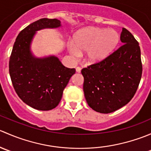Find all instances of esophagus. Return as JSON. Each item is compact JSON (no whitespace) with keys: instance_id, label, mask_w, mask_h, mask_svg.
<instances>
[{"instance_id":"esophagus-1","label":"esophagus","mask_w":151,"mask_h":151,"mask_svg":"<svg viewBox=\"0 0 151 151\" xmlns=\"http://www.w3.org/2000/svg\"><path fill=\"white\" fill-rule=\"evenodd\" d=\"M76 71H77V72H78V73H80V71H81V68H80V67H77V68H76Z\"/></svg>"}]
</instances>
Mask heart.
Returning a JSON list of instances; mask_svg holds the SVG:
<instances>
[{
  "mask_svg": "<svg viewBox=\"0 0 151 151\" xmlns=\"http://www.w3.org/2000/svg\"><path fill=\"white\" fill-rule=\"evenodd\" d=\"M119 34L114 29L88 28L79 32L74 43L69 44V50L76 57L82 52H87L89 63H96L106 59L119 42Z\"/></svg>",
  "mask_w": 151,
  "mask_h": 151,
  "instance_id": "b5f03b06",
  "label": "heart"
}]
</instances>
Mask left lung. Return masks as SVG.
Masks as SVG:
<instances>
[{"instance_id":"8db88e82","label":"left lung","mask_w":151,"mask_h":151,"mask_svg":"<svg viewBox=\"0 0 151 151\" xmlns=\"http://www.w3.org/2000/svg\"><path fill=\"white\" fill-rule=\"evenodd\" d=\"M121 40L123 45L106 59L81 71L87 103L100 113H110L127 104L141 80L142 65L139 43L124 28Z\"/></svg>"}]
</instances>
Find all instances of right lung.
Masks as SVG:
<instances>
[{"mask_svg": "<svg viewBox=\"0 0 151 151\" xmlns=\"http://www.w3.org/2000/svg\"><path fill=\"white\" fill-rule=\"evenodd\" d=\"M60 21L42 18L21 30L12 49L9 74L12 85L23 102L39 110H50L60 101L64 88L75 68H66L55 56L36 58L30 45L36 31L58 28Z\"/></svg>", "mask_w": 151, "mask_h": 151, "instance_id": "obj_1", "label": "right lung"}]
</instances>
